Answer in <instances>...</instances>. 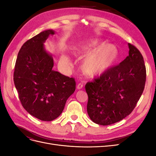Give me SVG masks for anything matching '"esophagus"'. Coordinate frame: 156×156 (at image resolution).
<instances>
[{"instance_id":"34e87169","label":"esophagus","mask_w":156,"mask_h":156,"mask_svg":"<svg viewBox=\"0 0 156 156\" xmlns=\"http://www.w3.org/2000/svg\"><path fill=\"white\" fill-rule=\"evenodd\" d=\"M83 87V84L82 83H79L77 85V88L80 90V89H82V88Z\"/></svg>"}]
</instances>
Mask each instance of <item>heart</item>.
Listing matches in <instances>:
<instances>
[{
	"instance_id": "1",
	"label": "heart",
	"mask_w": 156,
	"mask_h": 156,
	"mask_svg": "<svg viewBox=\"0 0 156 156\" xmlns=\"http://www.w3.org/2000/svg\"><path fill=\"white\" fill-rule=\"evenodd\" d=\"M98 46V42L95 41L87 46L81 48L79 51L86 54L92 52ZM119 52L116 47L110 44L100 46L93 53L88 55L83 63V72L88 76L94 77L100 74L109 68L116 61ZM62 60L68 62V59L63 56Z\"/></svg>"
}]
</instances>
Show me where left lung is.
Here are the masks:
<instances>
[{
  "instance_id": "8db88e82",
  "label": "left lung",
  "mask_w": 156,
  "mask_h": 156,
  "mask_svg": "<svg viewBox=\"0 0 156 156\" xmlns=\"http://www.w3.org/2000/svg\"><path fill=\"white\" fill-rule=\"evenodd\" d=\"M129 45V55L119 65L88 82L87 112L97 124H115L131 114L144 91L146 71L142 54Z\"/></svg>"
}]
</instances>
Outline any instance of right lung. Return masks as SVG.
I'll return each instance as SVG.
<instances>
[{
	"instance_id": "right-lung-1",
	"label": "right lung",
	"mask_w": 156,
	"mask_h": 156,
	"mask_svg": "<svg viewBox=\"0 0 156 156\" xmlns=\"http://www.w3.org/2000/svg\"><path fill=\"white\" fill-rule=\"evenodd\" d=\"M52 30H45L27 40L18 53L13 81L25 109L43 121H52L62 112L68 98L75 90L73 77L53 70L52 56L43 43Z\"/></svg>"
}]
</instances>
